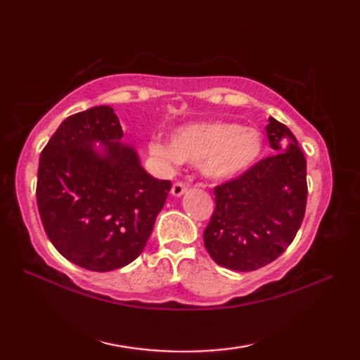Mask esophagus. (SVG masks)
<instances>
[{"mask_svg":"<svg viewBox=\"0 0 360 360\" xmlns=\"http://www.w3.org/2000/svg\"><path fill=\"white\" fill-rule=\"evenodd\" d=\"M186 192H187V187L186 184H182V182H176V184H173L172 187V195L174 198H181Z\"/></svg>","mask_w":360,"mask_h":360,"instance_id":"obj_1","label":"esophagus"}]
</instances>
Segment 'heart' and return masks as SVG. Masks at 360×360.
I'll list each match as a JSON object with an SVG mask.
<instances>
[{"label": "heart", "instance_id": "1", "mask_svg": "<svg viewBox=\"0 0 360 360\" xmlns=\"http://www.w3.org/2000/svg\"><path fill=\"white\" fill-rule=\"evenodd\" d=\"M263 147V137L254 128L202 122L174 129L170 142L151 139L148 153L164 165L193 164L205 179L226 182L250 170L262 158Z\"/></svg>", "mask_w": 360, "mask_h": 360}]
</instances>
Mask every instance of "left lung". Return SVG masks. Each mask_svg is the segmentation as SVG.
<instances>
[{"label":"left lung","instance_id":"left-lung-1","mask_svg":"<svg viewBox=\"0 0 360 360\" xmlns=\"http://www.w3.org/2000/svg\"><path fill=\"white\" fill-rule=\"evenodd\" d=\"M266 133L277 155L215 188L217 207L204 246L227 269L249 272L274 262L292 243L304 217L307 159L300 145L274 117Z\"/></svg>","mask_w":360,"mask_h":360}]
</instances>
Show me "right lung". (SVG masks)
Instances as JSON below:
<instances>
[{"label": "right lung", "instance_id": "obj_1", "mask_svg": "<svg viewBox=\"0 0 360 360\" xmlns=\"http://www.w3.org/2000/svg\"><path fill=\"white\" fill-rule=\"evenodd\" d=\"M122 136L111 106H93L65 119L41 151L43 227L53 248L83 269L110 272L134 262L172 188L145 170Z\"/></svg>", "mask_w": 360, "mask_h": 360}]
</instances>
